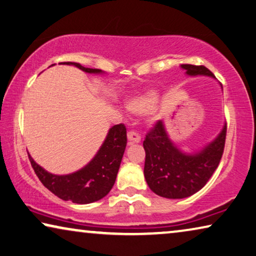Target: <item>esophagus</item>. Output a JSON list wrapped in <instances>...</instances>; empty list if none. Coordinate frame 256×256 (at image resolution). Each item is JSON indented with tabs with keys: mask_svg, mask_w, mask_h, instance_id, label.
<instances>
[{
	"mask_svg": "<svg viewBox=\"0 0 256 256\" xmlns=\"http://www.w3.org/2000/svg\"><path fill=\"white\" fill-rule=\"evenodd\" d=\"M128 144H138V142H140L141 136L138 132L130 131V132H128Z\"/></svg>",
	"mask_w": 256,
	"mask_h": 256,
	"instance_id": "1",
	"label": "esophagus"
}]
</instances>
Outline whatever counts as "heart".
I'll return each mask as SVG.
<instances>
[{
  "label": "heart",
  "mask_w": 256,
  "mask_h": 256,
  "mask_svg": "<svg viewBox=\"0 0 256 256\" xmlns=\"http://www.w3.org/2000/svg\"><path fill=\"white\" fill-rule=\"evenodd\" d=\"M158 95L155 90H148L146 93L131 98L128 102V109L134 114H144L150 112L158 102Z\"/></svg>",
  "instance_id": "b5f03b06"
}]
</instances>
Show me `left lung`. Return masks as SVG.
<instances>
[{
	"label": "left lung",
	"mask_w": 256,
	"mask_h": 256,
	"mask_svg": "<svg viewBox=\"0 0 256 256\" xmlns=\"http://www.w3.org/2000/svg\"><path fill=\"white\" fill-rule=\"evenodd\" d=\"M190 76H209L212 72L204 66L182 64ZM226 138V124L218 136L194 155L184 154L168 136L164 124L158 120L144 140L146 152L144 178L150 188L160 196L182 199L196 193L215 172L222 158Z\"/></svg>",
	"instance_id": "obj_1"
}]
</instances>
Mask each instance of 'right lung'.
I'll use <instances>...</instances> for the list:
<instances>
[{"instance_id":"add662e5","label":"right lung","mask_w":256,"mask_h":256,"mask_svg":"<svg viewBox=\"0 0 256 256\" xmlns=\"http://www.w3.org/2000/svg\"><path fill=\"white\" fill-rule=\"evenodd\" d=\"M60 64L74 66L88 74H101L98 68H90L74 62ZM54 66V64H52ZM126 128L124 124H117L109 130L108 136L100 150L94 158L77 172L57 176L49 174L33 161L28 155L34 172L52 193L64 201L74 204H90L106 196L115 184L122 158L126 147Z\"/></svg>"}]
</instances>
